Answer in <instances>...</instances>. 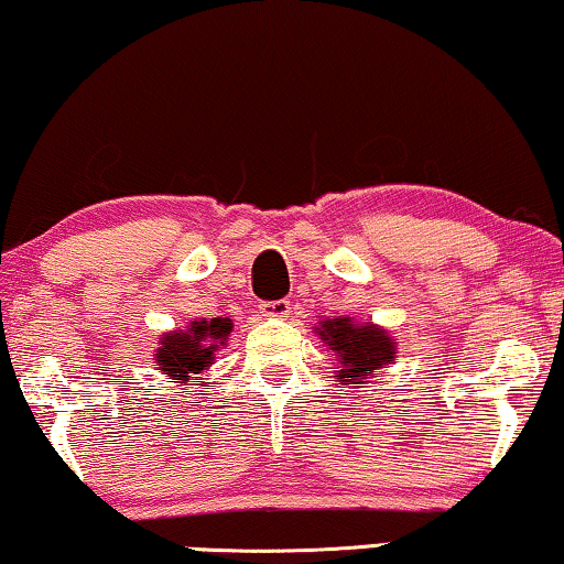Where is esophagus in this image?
Segmentation results:
<instances>
[{
	"label": "esophagus",
	"instance_id": "esophagus-1",
	"mask_svg": "<svg viewBox=\"0 0 564 564\" xmlns=\"http://www.w3.org/2000/svg\"><path fill=\"white\" fill-rule=\"evenodd\" d=\"M264 317H288L290 315V300H269L259 305Z\"/></svg>",
	"mask_w": 564,
	"mask_h": 564
}]
</instances>
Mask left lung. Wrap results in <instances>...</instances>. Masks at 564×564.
I'll list each match as a JSON object with an SVG mask.
<instances>
[{"instance_id":"8db88e82","label":"left lung","mask_w":564,"mask_h":564,"mask_svg":"<svg viewBox=\"0 0 564 564\" xmlns=\"http://www.w3.org/2000/svg\"><path fill=\"white\" fill-rule=\"evenodd\" d=\"M321 340L338 356V379L364 383L373 371L387 369L394 361V338L373 323H354L350 317H333L315 328Z\"/></svg>"}]
</instances>
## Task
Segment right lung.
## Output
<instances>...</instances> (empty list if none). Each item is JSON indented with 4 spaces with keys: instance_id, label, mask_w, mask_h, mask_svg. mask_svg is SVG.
<instances>
[{
    "instance_id": "add662e5",
    "label": "right lung",
    "mask_w": 564,
    "mask_h": 564,
    "mask_svg": "<svg viewBox=\"0 0 564 564\" xmlns=\"http://www.w3.org/2000/svg\"><path fill=\"white\" fill-rule=\"evenodd\" d=\"M234 323L228 317H210V321H193L185 330L165 333L154 354V364L170 379L187 383V379L200 377L214 364L216 350L224 346Z\"/></svg>"
}]
</instances>
